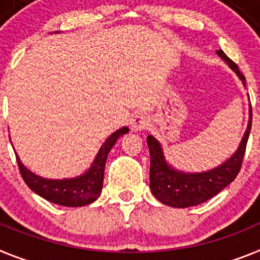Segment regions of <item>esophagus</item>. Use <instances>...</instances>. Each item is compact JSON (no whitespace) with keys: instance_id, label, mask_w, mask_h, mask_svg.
I'll return each mask as SVG.
<instances>
[{"instance_id":"obj_1","label":"esophagus","mask_w":260,"mask_h":260,"mask_svg":"<svg viewBox=\"0 0 260 260\" xmlns=\"http://www.w3.org/2000/svg\"><path fill=\"white\" fill-rule=\"evenodd\" d=\"M149 125V119L148 116L143 114H139V115H135L132 117V120H131V128L133 131H143L145 129L146 127Z\"/></svg>"}]
</instances>
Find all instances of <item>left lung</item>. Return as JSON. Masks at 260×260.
<instances>
[{
	"mask_svg": "<svg viewBox=\"0 0 260 260\" xmlns=\"http://www.w3.org/2000/svg\"><path fill=\"white\" fill-rule=\"evenodd\" d=\"M217 55L236 72L243 85H246V78L239 72L238 65L232 61L221 49L217 51ZM251 105H250V119L247 129L243 135L242 141L239 144L237 152L226 162L216 169L203 171V173H183L169 166L159 143L153 136H148L146 143H148L149 153H150V178L149 179H150V189L154 198L170 207L187 208V207L202 204L222 191L228 184L236 179L241 170L250 129H251Z\"/></svg>",
	"mask_w": 260,
	"mask_h": 260,
	"instance_id": "left-lung-1",
	"label": "left lung"
}]
</instances>
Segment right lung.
I'll return each instance as SVG.
<instances>
[{"label":"right lung","mask_w":260,"mask_h":260,"mask_svg":"<svg viewBox=\"0 0 260 260\" xmlns=\"http://www.w3.org/2000/svg\"><path fill=\"white\" fill-rule=\"evenodd\" d=\"M128 127H123L114 132L108 137L99 149L91 168L85 171L83 175L71 179H44L35 175L27 168H24L19 157H17L18 168L26 184L34 192L44 198L51 203L65 207H82L95 202L102 192L103 177H105V166L107 155L115 145L116 140L128 132Z\"/></svg>","instance_id":"obj_1"}]
</instances>
